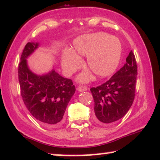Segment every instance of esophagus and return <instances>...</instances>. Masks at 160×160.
<instances>
[{
    "label": "esophagus",
    "instance_id": "1",
    "mask_svg": "<svg viewBox=\"0 0 160 160\" xmlns=\"http://www.w3.org/2000/svg\"><path fill=\"white\" fill-rule=\"evenodd\" d=\"M87 87L85 86V85H79V86L78 87V90L79 92L85 91V90H87Z\"/></svg>",
    "mask_w": 160,
    "mask_h": 160
}]
</instances>
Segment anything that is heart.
Listing matches in <instances>:
<instances>
[{
  "mask_svg": "<svg viewBox=\"0 0 160 160\" xmlns=\"http://www.w3.org/2000/svg\"><path fill=\"white\" fill-rule=\"evenodd\" d=\"M75 51L67 49L63 51L62 67L66 75H71L81 66L80 55L87 56V65L98 77H106L117 69L121 56V44L116 37L103 32L81 36L73 42ZM90 75L83 72L79 80L85 82Z\"/></svg>",
  "mask_w": 160,
  "mask_h": 160,
  "instance_id": "1",
  "label": "heart"
}]
</instances>
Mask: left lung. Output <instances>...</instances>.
<instances>
[{
  "mask_svg": "<svg viewBox=\"0 0 160 160\" xmlns=\"http://www.w3.org/2000/svg\"><path fill=\"white\" fill-rule=\"evenodd\" d=\"M126 62L106 82L90 88L94 99L95 122L108 124L123 118L135 97L137 65L132 50Z\"/></svg>",
  "mask_w": 160,
  "mask_h": 160,
  "instance_id": "obj_1",
  "label": "left lung"
}]
</instances>
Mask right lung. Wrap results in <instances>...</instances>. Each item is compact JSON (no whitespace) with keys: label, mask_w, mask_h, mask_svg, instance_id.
Listing matches in <instances>:
<instances>
[{"label":"right lung","mask_w":160,"mask_h":160,"mask_svg":"<svg viewBox=\"0 0 160 160\" xmlns=\"http://www.w3.org/2000/svg\"><path fill=\"white\" fill-rule=\"evenodd\" d=\"M38 46V43L28 42L21 54L18 70L21 97L33 117L45 126L57 127L63 122L75 86L72 80L62 77L54 70L43 75L29 70L27 58Z\"/></svg>","instance_id":"obj_1"}]
</instances>
